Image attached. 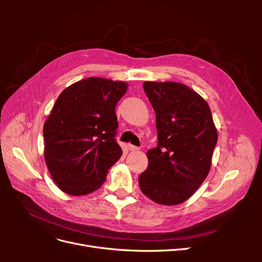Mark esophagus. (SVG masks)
I'll return each instance as SVG.
<instances>
[{
    "instance_id": "obj_1",
    "label": "esophagus",
    "mask_w": 262,
    "mask_h": 262,
    "mask_svg": "<svg viewBox=\"0 0 262 262\" xmlns=\"http://www.w3.org/2000/svg\"><path fill=\"white\" fill-rule=\"evenodd\" d=\"M128 147H129V149H130V150H132V152H136V150L141 149L140 147H138V146H134V145H132V144H129V145H128Z\"/></svg>"
}]
</instances>
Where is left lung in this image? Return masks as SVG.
I'll return each mask as SVG.
<instances>
[{
	"mask_svg": "<svg viewBox=\"0 0 262 262\" xmlns=\"http://www.w3.org/2000/svg\"><path fill=\"white\" fill-rule=\"evenodd\" d=\"M143 90L156 114L158 142L147 152L148 166L139 185L156 203L179 204L209 173L217 142L211 109L184 84L145 82Z\"/></svg>",
	"mask_w": 262,
	"mask_h": 262,
	"instance_id": "obj_1",
	"label": "left lung"
}]
</instances>
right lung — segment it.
<instances>
[{"mask_svg":"<svg viewBox=\"0 0 262 262\" xmlns=\"http://www.w3.org/2000/svg\"><path fill=\"white\" fill-rule=\"evenodd\" d=\"M126 87L124 82L90 77L60 94L45 122L43 138L47 166L62 191H95L121 157L116 105Z\"/></svg>","mask_w":262,"mask_h":262,"instance_id":"1","label":"right lung"}]
</instances>
